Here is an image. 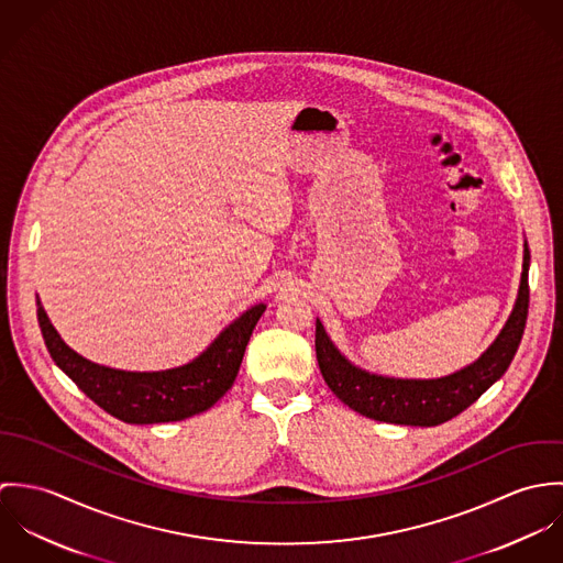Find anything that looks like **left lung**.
Here are the masks:
<instances>
[{
    "label": "left lung",
    "mask_w": 563,
    "mask_h": 563,
    "mask_svg": "<svg viewBox=\"0 0 563 563\" xmlns=\"http://www.w3.org/2000/svg\"><path fill=\"white\" fill-rule=\"evenodd\" d=\"M529 262L531 253L525 242L522 277L514 310L496 340L471 366L440 379H395L375 375L351 364L329 340L321 321H317V360L329 390L353 411L395 424L435 427L482 397L509 368L525 333L529 312Z\"/></svg>",
    "instance_id": "obj_1"
}]
</instances>
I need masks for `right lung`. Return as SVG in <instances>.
I'll list each match as a JSON object with an SVG mask.
<instances>
[{
	"label": "right lung",
	"mask_w": 563,
	"mask_h": 563,
	"mask_svg": "<svg viewBox=\"0 0 563 563\" xmlns=\"http://www.w3.org/2000/svg\"><path fill=\"white\" fill-rule=\"evenodd\" d=\"M36 306L43 340L56 366L74 379L90 401L130 424L173 422L210 409L234 386L246 342L266 310L264 303H257L242 312L201 355L184 366L156 373H132L99 366L81 357L65 344L38 299Z\"/></svg>",
	"instance_id": "obj_1"
}]
</instances>
